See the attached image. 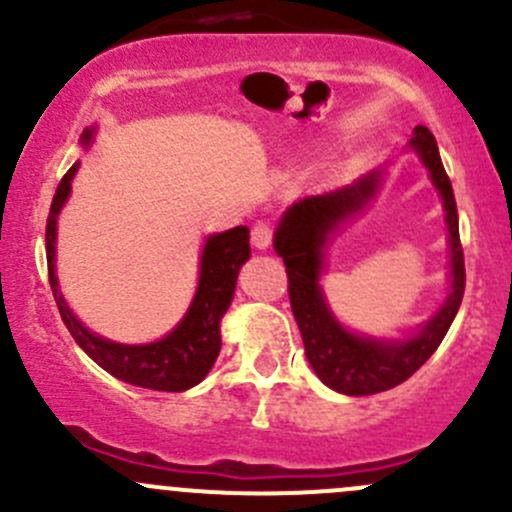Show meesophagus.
I'll return each instance as SVG.
<instances>
[{
  "instance_id": "34e87169",
  "label": "esophagus",
  "mask_w": 512,
  "mask_h": 512,
  "mask_svg": "<svg viewBox=\"0 0 512 512\" xmlns=\"http://www.w3.org/2000/svg\"><path fill=\"white\" fill-rule=\"evenodd\" d=\"M272 235H275L272 225L267 223V220H260V223H255V227H252V245H255L257 250H265V247H270Z\"/></svg>"
}]
</instances>
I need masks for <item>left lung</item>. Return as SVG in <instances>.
Returning <instances> with one entry per match:
<instances>
[{"instance_id":"left-lung-1","label":"left lung","mask_w":512,"mask_h":512,"mask_svg":"<svg viewBox=\"0 0 512 512\" xmlns=\"http://www.w3.org/2000/svg\"><path fill=\"white\" fill-rule=\"evenodd\" d=\"M411 146L431 170V180L443 198L448 235H451V294L441 312L406 342H374L361 339L339 327L319 292L322 272V247L329 232L354 213H359L374 195L381 175L369 173L347 188L324 195H309L287 210L275 232V250L285 260L287 289L292 314L302 332L304 354L319 379L334 391L349 396H369L404 384L416 374L428 356L438 349L448 327L456 319L466 289V262H463L461 235H458V210L451 180L443 170L433 133L426 126L414 128Z\"/></svg>"}]
</instances>
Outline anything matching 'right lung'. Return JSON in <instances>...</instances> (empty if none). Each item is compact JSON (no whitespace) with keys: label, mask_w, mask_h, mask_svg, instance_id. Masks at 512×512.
<instances>
[{"label":"right lung","mask_w":512,"mask_h":512,"mask_svg":"<svg viewBox=\"0 0 512 512\" xmlns=\"http://www.w3.org/2000/svg\"><path fill=\"white\" fill-rule=\"evenodd\" d=\"M84 146H89L91 131L81 136ZM79 163L71 165L56 188L51 200L49 218H46V265H49V282L54 292L56 307L71 337L81 349L96 361L101 369L113 374L126 384L143 386L156 391H185L200 384L213 369L220 354V319L232 302V292L237 285V272L250 257V230L245 225L232 227L220 235L208 237L200 262V282L193 304L183 322L173 329L165 339L141 347L106 342V339L91 334L66 307L64 297L59 294V282L54 272V242H56V215L64 208L71 193V178H74Z\"/></svg>","instance_id":"add662e5"}]
</instances>
